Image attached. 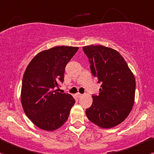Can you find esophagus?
I'll return each mask as SVG.
<instances>
[{
    "mask_svg": "<svg viewBox=\"0 0 154 154\" xmlns=\"http://www.w3.org/2000/svg\"><path fill=\"white\" fill-rule=\"evenodd\" d=\"M77 97H78V98H80V97H82V94H80V93H77Z\"/></svg>",
    "mask_w": 154,
    "mask_h": 154,
    "instance_id": "obj_1",
    "label": "esophagus"
}]
</instances>
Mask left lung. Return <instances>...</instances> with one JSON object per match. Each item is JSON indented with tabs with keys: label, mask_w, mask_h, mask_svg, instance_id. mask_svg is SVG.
Listing matches in <instances>:
<instances>
[{
	"label": "left lung",
	"mask_w": 154,
	"mask_h": 154,
	"mask_svg": "<svg viewBox=\"0 0 154 154\" xmlns=\"http://www.w3.org/2000/svg\"><path fill=\"white\" fill-rule=\"evenodd\" d=\"M92 75L101 82L98 96L85 111L91 122L111 128L128 117L135 100L136 80L122 56L114 48L98 45L82 47Z\"/></svg>",
	"instance_id": "8db88e82"
}]
</instances>
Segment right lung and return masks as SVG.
I'll use <instances>...</instances> for the list:
<instances>
[{"mask_svg": "<svg viewBox=\"0 0 154 154\" xmlns=\"http://www.w3.org/2000/svg\"><path fill=\"white\" fill-rule=\"evenodd\" d=\"M55 46L34 57L23 77L20 100L26 115L39 128L53 131L63 125L75 103L69 94L54 90L63 82L66 64L78 50Z\"/></svg>", "mask_w": 154, "mask_h": 154, "instance_id": "1", "label": "right lung"}]
</instances>
